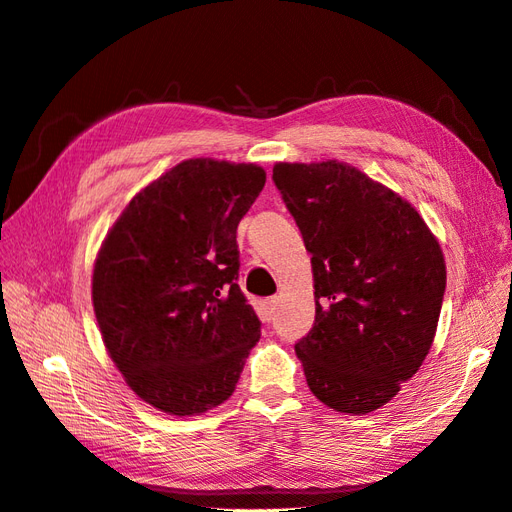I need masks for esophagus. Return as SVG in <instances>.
<instances>
[{"label": "esophagus", "instance_id": "34e87169", "mask_svg": "<svg viewBox=\"0 0 512 512\" xmlns=\"http://www.w3.org/2000/svg\"><path fill=\"white\" fill-rule=\"evenodd\" d=\"M275 309H277V297H271V299L262 303V314H265L267 320H271V316L275 314Z\"/></svg>", "mask_w": 512, "mask_h": 512}]
</instances>
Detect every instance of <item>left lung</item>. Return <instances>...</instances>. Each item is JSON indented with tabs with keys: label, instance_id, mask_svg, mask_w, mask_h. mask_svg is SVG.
<instances>
[{
	"label": "left lung",
	"instance_id": "obj_1",
	"mask_svg": "<svg viewBox=\"0 0 512 512\" xmlns=\"http://www.w3.org/2000/svg\"><path fill=\"white\" fill-rule=\"evenodd\" d=\"M273 181L312 254L316 320L294 344L307 386L337 412H374L433 344L440 243L408 200L344 162H277Z\"/></svg>",
	"mask_w": 512,
	"mask_h": 512
}]
</instances>
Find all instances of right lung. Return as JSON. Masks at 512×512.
<instances>
[{"instance_id": "add662e5", "label": "right lung", "mask_w": 512, "mask_h": 512, "mask_svg": "<svg viewBox=\"0 0 512 512\" xmlns=\"http://www.w3.org/2000/svg\"><path fill=\"white\" fill-rule=\"evenodd\" d=\"M265 181L256 164L185 160L130 200L100 247L91 299L104 346L166 414L224 404L258 342L237 284V226Z\"/></svg>"}]
</instances>
